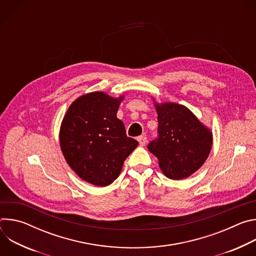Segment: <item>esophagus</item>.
Returning a JSON list of instances; mask_svg holds the SVG:
<instances>
[{
    "mask_svg": "<svg viewBox=\"0 0 256 256\" xmlns=\"http://www.w3.org/2000/svg\"><path fill=\"white\" fill-rule=\"evenodd\" d=\"M136 140H138V142H140V146H144L146 142H147V138H146L144 136H138Z\"/></svg>",
    "mask_w": 256,
    "mask_h": 256,
    "instance_id": "esophagus-1",
    "label": "esophagus"
}]
</instances>
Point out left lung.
I'll list each match as a JSON object with an SVG mask.
<instances>
[{"label":"left lung","mask_w":256,"mask_h":256,"mask_svg":"<svg viewBox=\"0 0 256 256\" xmlns=\"http://www.w3.org/2000/svg\"><path fill=\"white\" fill-rule=\"evenodd\" d=\"M158 138L148 144L164 175L173 180L190 177L206 162L212 134L184 105L155 103Z\"/></svg>","instance_id":"1"}]
</instances>
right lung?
Returning a JSON list of instances; mask_svg holds the SVG:
<instances>
[{"mask_svg":"<svg viewBox=\"0 0 256 256\" xmlns=\"http://www.w3.org/2000/svg\"><path fill=\"white\" fill-rule=\"evenodd\" d=\"M122 100L103 92L85 94L70 104L62 122L60 144L66 163L96 186L112 184L138 144L116 118Z\"/></svg>","mask_w":256,"mask_h":256,"instance_id":"1","label":"right lung"}]
</instances>
